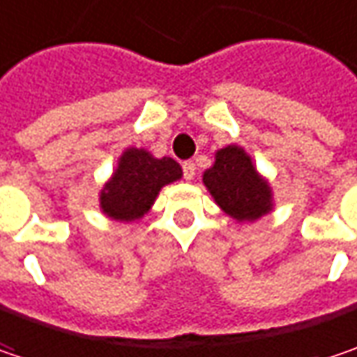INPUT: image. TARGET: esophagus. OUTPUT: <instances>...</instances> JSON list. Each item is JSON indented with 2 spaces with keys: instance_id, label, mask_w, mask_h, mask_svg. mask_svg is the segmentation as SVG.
<instances>
[{
  "instance_id": "obj_1",
  "label": "esophagus",
  "mask_w": 357,
  "mask_h": 357,
  "mask_svg": "<svg viewBox=\"0 0 357 357\" xmlns=\"http://www.w3.org/2000/svg\"><path fill=\"white\" fill-rule=\"evenodd\" d=\"M183 178L185 179H194L196 178V163L194 161H183Z\"/></svg>"
}]
</instances>
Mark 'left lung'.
Segmentation results:
<instances>
[{
    "label": "left lung",
    "mask_w": 357,
    "mask_h": 357,
    "mask_svg": "<svg viewBox=\"0 0 357 357\" xmlns=\"http://www.w3.org/2000/svg\"><path fill=\"white\" fill-rule=\"evenodd\" d=\"M202 181L222 212L238 224H252L275 210L268 179L257 169L246 149L232 143L214 153Z\"/></svg>",
    "instance_id": "left-lung-1"
}]
</instances>
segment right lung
<instances>
[{
	"instance_id": "add662e5",
	"label": "right lung",
	"mask_w": 357,
	"mask_h": 357,
	"mask_svg": "<svg viewBox=\"0 0 357 357\" xmlns=\"http://www.w3.org/2000/svg\"><path fill=\"white\" fill-rule=\"evenodd\" d=\"M181 176L183 172L176 159L155 158L143 147H127L98 192V208L111 220L123 224L141 220L153 208L161 188Z\"/></svg>"
}]
</instances>
